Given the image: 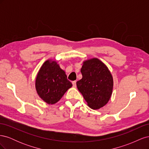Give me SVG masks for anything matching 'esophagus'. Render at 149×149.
I'll list each match as a JSON object with an SVG mask.
<instances>
[{"instance_id": "1", "label": "esophagus", "mask_w": 149, "mask_h": 149, "mask_svg": "<svg viewBox=\"0 0 149 149\" xmlns=\"http://www.w3.org/2000/svg\"><path fill=\"white\" fill-rule=\"evenodd\" d=\"M72 84H73V87H74V88L76 87V81H74L72 82Z\"/></svg>"}]
</instances>
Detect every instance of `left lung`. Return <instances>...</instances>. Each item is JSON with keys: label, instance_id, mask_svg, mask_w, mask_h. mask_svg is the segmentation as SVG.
Listing matches in <instances>:
<instances>
[{"label": "left lung", "instance_id": "left-lung-1", "mask_svg": "<svg viewBox=\"0 0 149 149\" xmlns=\"http://www.w3.org/2000/svg\"><path fill=\"white\" fill-rule=\"evenodd\" d=\"M83 78L76 82L78 89L93 109H99L109 101L113 89V78L107 66L94 58L83 63Z\"/></svg>", "mask_w": 149, "mask_h": 149}]
</instances>
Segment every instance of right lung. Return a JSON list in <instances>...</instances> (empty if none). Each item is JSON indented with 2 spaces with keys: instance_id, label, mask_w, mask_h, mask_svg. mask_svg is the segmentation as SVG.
<instances>
[{
  "instance_id": "right-lung-1",
  "label": "right lung",
  "mask_w": 149,
  "mask_h": 149,
  "mask_svg": "<svg viewBox=\"0 0 149 149\" xmlns=\"http://www.w3.org/2000/svg\"><path fill=\"white\" fill-rule=\"evenodd\" d=\"M67 76L56 61L48 60L40 68L35 80L39 97L48 104H54L72 87Z\"/></svg>"
}]
</instances>
